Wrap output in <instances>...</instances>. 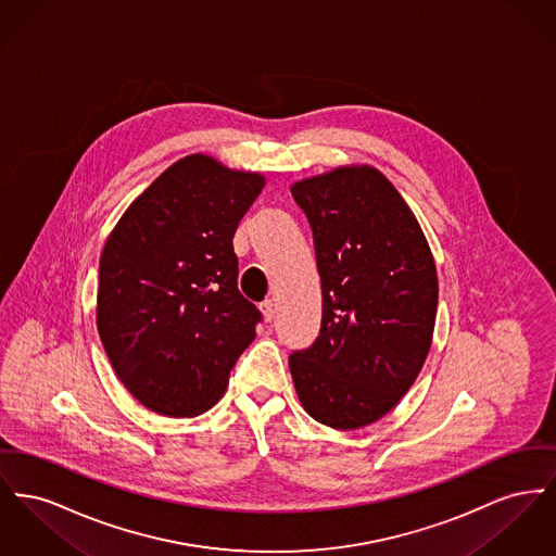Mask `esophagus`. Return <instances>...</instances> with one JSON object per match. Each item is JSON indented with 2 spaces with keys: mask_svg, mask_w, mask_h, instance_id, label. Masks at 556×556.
<instances>
[{
  "mask_svg": "<svg viewBox=\"0 0 556 556\" xmlns=\"http://www.w3.org/2000/svg\"><path fill=\"white\" fill-rule=\"evenodd\" d=\"M261 311L266 321H273V319H275V315H277V306H275V302H273V300H264L261 304Z\"/></svg>",
  "mask_w": 556,
  "mask_h": 556,
  "instance_id": "esophagus-1",
  "label": "esophagus"
}]
</instances>
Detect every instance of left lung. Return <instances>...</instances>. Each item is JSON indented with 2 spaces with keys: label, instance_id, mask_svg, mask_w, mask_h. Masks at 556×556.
I'll use <instances>...</instances> for the list:
<instances>
[{
  "label": "left lung",
  "instance_id": "8db88e82",
  "mask_svg": "<svg viewBox=\"0 0 556 556\" xmlns=\"http://www.w3.org/2000/svg\"><path fill=\"white\" fill-rule=\"evenodd\" d=\"M292 195L313 230L324 315L317 340L290 355L311 418L355 430L387 416L418 378L437 317V266L414 212L369 165L300 180Z\"/></svg>",
  "mask_w": 556,
  "mask_h": 556
}]
</instances>
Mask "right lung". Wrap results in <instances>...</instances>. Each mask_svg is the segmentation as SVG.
<instances>
[{
  "label": "right lung",
  "instance_id": "right-lung-1",
  "mask_svg": "<svg viewBox=\"0 0 556 556\" xmlns=\"http://www.w3.org/2000/svg\"><path fill=\"white\" fill-rule=\"evenodd\" d=\"M262 187L256 172L189 155L131 201L102 248V346L131 396L160 416L214 407L256 338L262 315L237 288L232 235Z\"/></svg>",
  "mask_w": 556,
  "mask_h": 556
}]
</instances>
